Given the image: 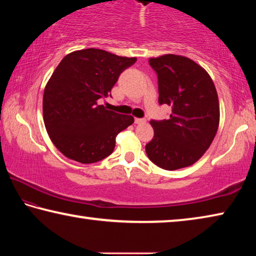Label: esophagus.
<instances>
[{"mask_svg":"<svg viewBox=\"0 0 256 256\" xmlns=\"http://www.w3.org/2000/svg\"><path fill=\"white\" fill-rule=\"evenodd\" d=\"M134 122H136V124H144L146 122V120L144 118H136L134 120Z\"/></svg>","mask_w":256,"mask_h":256,"instance_id":"34e87169","label":"esophagus"}]
</instances>
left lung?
Instances as JSON below:
<instances>
[{
	"label": "left lung",
	"mask_w": 256,
	"mask_h": 256,
	"mask_svg": "<svg viewBox=\"0 0 256 256\" xmlns=\"http://www.w3.org/2000/svg\"><path fill=\"white\" fill-rule=\"evenodd\" d=\"M158 76V102L172 107L170 120H151L154 136L146 146L158 167L190 166L209 149L219 126V100L214 81L194 60L174 54L149 60Z\"/></svg>",
	"instance_id": "1"
}]
</instances>
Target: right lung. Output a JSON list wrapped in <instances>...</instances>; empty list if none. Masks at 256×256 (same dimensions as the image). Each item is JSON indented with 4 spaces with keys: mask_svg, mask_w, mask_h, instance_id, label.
<instances>
[{
    "mask_svg": "<svg viewBox=\"0 0 256 256\" xmlns=\"http://www.w3.org/2000/svg\"><path fill=\"white\" fill-rule=\"evenodd\" d=\"M136 62L97 48L60 60L45 86L42 115L52 142L66 157L94 164L114 151L116 136L134 118L107 110L98 100L110 96L120 73Z\"/></svg>",
    "mask_w": 256,
    "mask_h": 256,
    "instance_id": "obj_1",
    "label": "right lung"
}]
</instances>
